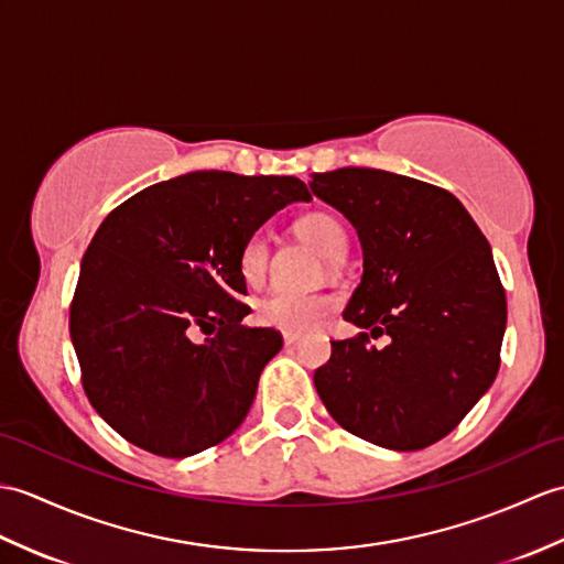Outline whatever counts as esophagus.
I'll list each match as a JSON object with an SVG mask.
<instances>
[{"label":"esophagus","instance_id":"esophagus-1","mask_svg":"<svg viewBox=\"0 0 564 564\" xmlns=\"http://www.w3.org/2000/svg\"><path fill=\"white\" fill-rule=\"evenodd\" d=\"M300 341V334H293V332H285L283 334V344L285 346H293V344H297Z\"/></svg>","mask_w":564,"mask_h":564}]
</instances>
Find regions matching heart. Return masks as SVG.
<instances>
[{"label":"heart","mask_w":564,"mask_h":564,"mask_svg":"<svg viewBox=\"0 0 564 564\" xmlns=\"http://www.w3.org/2000/svg\"><path fill=\"white\" fill-rule=\"evenodd\" d=\"M295 232L312 250H317L324 259H341L346 252V235L338 220L329 214H310L295 223ZM269 271V242L264 235H252L242 245L240 273L245 283H264ZM334 297L324 293H288L273 291L257 303V319L273 329L303 334L317 326L334 310Z\"/></svg>","instance_id":"1"}]
</instances>
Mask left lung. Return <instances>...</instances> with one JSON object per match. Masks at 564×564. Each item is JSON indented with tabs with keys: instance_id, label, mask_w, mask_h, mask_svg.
Instances as JSON below:
<instances>
[{
	"instance_id": "obj_1",
	"label": "left lung",
	"mask_w": 564,
	"mask_h": 564,
	"mask_svg": "<svg viewBox=\"0 0 564 564\" xmlns=\"http://www.w3.org/2000/svg\"><path fill=\"white\" fill-rule=\"evenodd\" d=\"M362 247L344 319L370 334L332 341L314 387L334 421L377 447L413 452L462 423L500 370L505 288L476 220L447 189L375 167L314 173ZM387 333L384 349L369 336Z\"/></svg>"
}]
</instances>
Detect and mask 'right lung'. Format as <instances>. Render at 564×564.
I'll return each instance as SVG.
<instances>
[{
	"mask_svg": "<svg viewBox=\"0 0 564 564\" xmlns=\"http://www.w3.org/2000/svg\"><path fill=\"white\" fill-rule=\"evenodd\" d=\"M293 202L297 177L196 170L100 223L82 259L69 334L90 405L115 432L185 459L245 421L283 338L245 326L242 245Z\"/></svg>",
	"mask_w": 564,
	"mask_h": 564,
	"instance_id": "obj_1",
	"label": "right lung"
}]
</instances>
